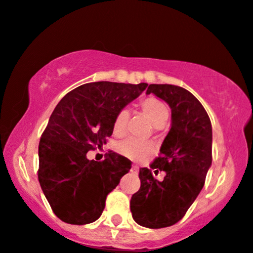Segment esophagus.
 I'll return each mask as SVG.
<instances>
[{"label": "esophagus", "mask_w": 253, "mask_h": 253, "mask_svg": "<svg viewBox=\"0 0 253 253\" xmlns=\"http://www.w3.org/2000/svg\"><path fill=\"white\" fill-rule=\"evenodd\" d=\"M130 171H131V173L132 174H137L138 173V168L137 167H136V166H132V167H131V170H130Z\"/></svg>", "instance_id": "34e87169"}]
</instances>
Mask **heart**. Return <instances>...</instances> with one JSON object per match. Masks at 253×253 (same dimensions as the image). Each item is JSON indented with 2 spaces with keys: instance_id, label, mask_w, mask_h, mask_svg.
Masks as SVG:
<instances>
[{
  "instance_id": "b5f03b06",
  "label": "heart",
  "mask_w": 253,
  "mask_h": 253,
  "mask_svg": "<svg viewBox=\"0 0 253 253\" xmlns=\"http://www.w3.org/2000/svg\"><path fill=\"white\" fill-rule=\"evenodd\" d=\"M139 106H141L142 112L145 117L150 121V123L154 126H162L168 120L169 111L167 105L157 98H145V99L141 100ZM127 118H129V114H127L126 110H121L116 115L114 121V132L116 135L121 136L126 132ZM117 149L122 155L127 157V159L142 160L153 153V144L149 142L138 141L135 138H126L117 144Z\"/></svg>"
}]
</instances>
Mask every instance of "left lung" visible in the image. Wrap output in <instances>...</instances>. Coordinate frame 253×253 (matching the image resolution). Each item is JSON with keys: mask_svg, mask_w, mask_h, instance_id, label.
<instances>
[{"mask_svg": "<svg viewBox=\"0 0 253 253\" xmlns=\"http://www.w3.org/2000/svg\"><path fill=\"white\" fill-rule=\"evenodd\" d=\"M154 93L171 109V127L150 169H139L141 187L131 197L133 220L162 228L183 218L201 192L212 165V124L206 110L189 91L169 84H150ZM165 171V179L153 174Z\"/></svg>", "mask_w": 253, "mask_h": 253, "instance_id": "1", "label": "left lung"}]
</instances>
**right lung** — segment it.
Wrapping results in <instances>:
<instances>
[{"instance_id": "right-lung-1", "label": "right lung", "mask_w": 253, "mask_h": 253, "mask_svg": "<svg viewBox=\"0 0 253 253\" xmlns=\"http://www.w3.org/2000/svg\"><path fill=\"white\" fill-rule=\"evenodd\" d=\"M148 84L96 82L74 88L50 115L39 143L38 177L54 214L72 225L102 215L108 194L131 168L126 157L110 151L103 161L86 154L106 143L116 115Z\"/></svg>"}]
</instances>
